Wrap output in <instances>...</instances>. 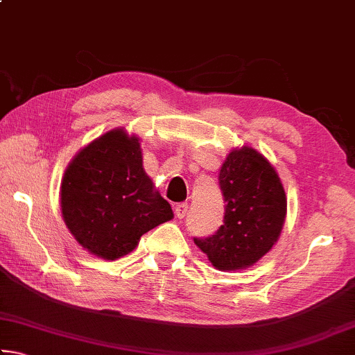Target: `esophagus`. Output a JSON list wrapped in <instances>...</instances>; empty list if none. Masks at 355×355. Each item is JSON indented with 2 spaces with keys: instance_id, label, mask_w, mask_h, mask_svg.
Instances as JSON below:
<instances>
[{
  "instance_id": "obj_1",
  "label": "esophagus",
  "mask_w": 355,
  "mask_h": 355,
  "mask_svg": "<svg viewBox=\"0 0 355 355\" xmlns=\"http://www.w3.org/2000/svg\"><path fill=\"white\" fill-rule=\"evenodd\" d=\"M188 214V203H178L175 207V216L180 219H183Z\"/></svg>"
}]
</instances>
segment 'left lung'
<instances>
[{
  "instance_id": "1",
  "label": "left lung",
  "mask_w": 355,
  "mask_h": 355,
  "mask_svg": "<svg viewBox=\"0 0 355 355\" xmlns=\"http://www.w3.org/2000/svg\"><path fill=\"white\" fill-rule=\"evenodd\" d=\"M224 224L211 236L194 238L219 271L257 263L277 243L286 216V196L272 164L252 147L232 150L219 172Z\"/></svg>"
}]
</instances>
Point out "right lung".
<instances>
[{
  "mask_svg": "<svg viewBox=\"0 0 355 355\" xmlns=\"http://www.w3.org/2000/svg\"><path fill=\"white\" fill-rule=\"evenodd\" d=\"M61 209L76 241L105 260L130 254L144 233L173 218L144 171L139 137L123 128L97 137L70 161Z\"/></svg>",
  "mask_w": 355,
  "mask_h": 355,
  "instance_id": "add662e5",
  "label": "right lung"
}]
</instances>
